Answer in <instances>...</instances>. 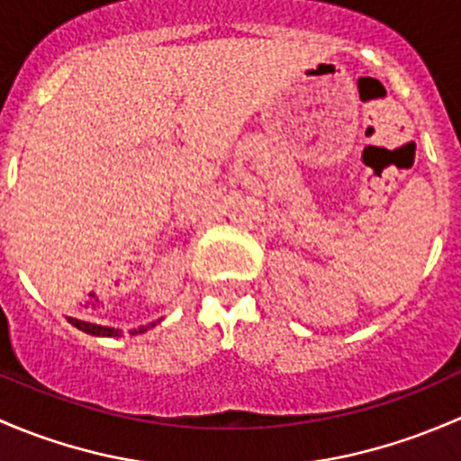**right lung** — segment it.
<instances>
[{
  "label": "right lung",
  "instance_id": "1",
  "mask_svg": "<svg viewBox=\"0 0 461 461\" xmlns=\"http://www.w3.org/2000/svg\"><path fill=\"white\" fill-rule=\"evenodd\" d=\"M68 323H73V325H76L77 330H82V332L93 334V337H120V334H122V330L106 328V325L86 323V321H80V319H71V317H68ZM153 325H156V323L140 325V328H136V330H129V334H142V332H147L149 328H153Z\"/></svg>",
  "mask_w": 461,
  "mask_h": 461
}]
</instances>
